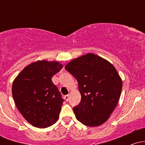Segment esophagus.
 <instances>
[{"mask_svg": "<svg viewBox=\"0 0 145 145\" xmlns=\"http://www.w3.org/2000/svg\"><path fill=\"white\" fill-rule=\"evenodd\" d=\"M65 100L66 101H68V100H69V95H65Z\"/></svg>", "mask_w": 145, "mask_h": 145, "instance_id": "obj_1", "label": "esophagus"}]
</instances>
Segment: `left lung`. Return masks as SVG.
<instances>
[{
  "mask_svg": "<svg viewBox=\"0 0 145 145\" xmlns=\"http://www.w3.org/2000/svg\"><path fill=\"white\" fill-rule=\"evenodd\" d=\"M65 68L77 80L81 94L80 102L73 108L77 120L89 127L106 122L122 90V80L114 66L90 53L74 59Z\"/></svg>",
  "mask_w": 145,
  "mask_h": 145,
  "instance_id": "1",
  "label": "left lung"
}]
</instances>
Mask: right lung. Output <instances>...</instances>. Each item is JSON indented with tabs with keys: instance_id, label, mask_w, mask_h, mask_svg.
Returning a JSON list of instances; mask_svg holds the SVG:
<instances>
[{
	"instance_id": "right-lung-1",
	"label": "right lung",
	"mask_w": 145,
	"mask_h": 145,
	"mask_svg": "<svg viewBox=\"0 0 145 145\" xmlns=\"http://www.w3.org/2000/svg\"><path fill=\"white\" fill-rule=\"evenodd\" d=\"M62 67L56 61H37L26 66L14 81L16 107L35 127H50L59 119L64 99L51 78Z\"/></svg>"
}]
</instances>
